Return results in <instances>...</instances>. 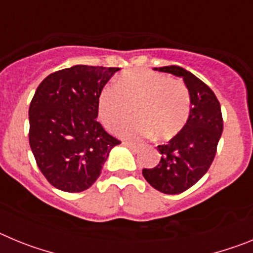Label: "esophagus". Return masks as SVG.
<instances>
[{
  "label": "esophagus",
  "instance_id": "34e87169",
  "mask_svg": "<svg viewBox=\"0 0 253 253\" xmlns=\"http://www.w3.org/2000/svg\"><path fill=\"white\" fill-rule=\"evenodd\" d=\"M123 146L128 147V148L131 149V151H133V152H138V149H139V146H138V144H135V143L123 142Z\"/></svg>",
  "mask_w": 253,
  "mask_h": 253
}]
</instances>
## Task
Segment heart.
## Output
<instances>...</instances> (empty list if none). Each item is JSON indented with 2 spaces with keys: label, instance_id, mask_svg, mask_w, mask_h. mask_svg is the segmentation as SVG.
<instances>
[{
  "label": "heart",
  "instance_id": "b5f03b06",
  "mask_svg": "<svg viewBox=\"0 0 253 253\" xmlns=\"http://www.w3.org/2000/svg\"><path fill=\"white\" fill-rule=\"evenodd\" d=\"M138 116L123 125L126 138L156 134L169 139L184 128L190 114V95L182 82L151 69L122 73L115 84H106L97 99V114L105 128L115 129L131 113Z\"/></svg>",
  "mask_w": 253,
  "mask_h": 253
}]
</instances>
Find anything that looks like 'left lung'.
<instances>
[{"instance_id": "obj_1", "label": "left lung", "mask_w": 253, "mask_h": 253, "mask_svg": "<svg viewBox=\"0 0 253 253\" xmlns=\"http://www.w3.org/2000/svg\"><path fill=\"white\" fill-rule=\"evenodd\" d=\"M153 69L182 78L190 95L191 109L184 128L166 144L157 146V151L162 154L157 166L142 171L152 187L175 195L195 185L209 169L222 137V110L213 91L182 67Z\"/></svg>"}]
</instances>
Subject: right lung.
Listing matches in <instances>:
<instances>
[{
  "instance_id": "add662e5",
  "label": "right lung",
  "mask_w": 253,
  "mask_h": 253,
  "mask_svg": "<svg viewBox=\"0 0 253 253\" xmlns=\"http://www.w3.org/2000/svg\"><path fill=\"white\" fill-rule=\"evenodd\" d=\"M119 69L77 64L38 86L29 107V142L39 169L58 190L92 186L120 144L96 120L100 92Z\"/></svg>"
}]
</instances>
